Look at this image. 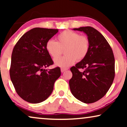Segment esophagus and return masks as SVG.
Masks as SVG:
<instances>
[{
	"mask_svg": "<svg viewBox=\"0 0 127 127\" xmlns=\"http://www.w3.org/2000/svg\"><path fill=\"white\" fill-rule=\"evenodd\" d=\"M67 70L66 69H64V68H61V71L62 73H64L65 70Z\"/></svg>",
	"mask_w": 127,
	"mask_h": 127,
	"instance_id": "esophagus-1",
	"label": "esophagus"
}]
</instances>
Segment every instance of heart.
Returning a JSON list of instances; mask_svg holds the SVG:
<instances>
[{
  "label": "heart",
  "instance_id": "b5f03b06",
  "mask_svg": "<svg viewBox=\"0 0 127 127\" xmlns=\"http://www.w3.org/2000/svg\"><path fill=\"white\" fill-rule=\"evenodd\" d=\"M90 48V41L87 36L79 33L65 30L57 37V42L50 39L46 43V49L53 59L58 58L65 49V55L54 60L57 66L66 68L76 61H81L87 56Z\"/></svg>",
  "mask_w": 127,
  "mask_h": 127
}]
</instances>
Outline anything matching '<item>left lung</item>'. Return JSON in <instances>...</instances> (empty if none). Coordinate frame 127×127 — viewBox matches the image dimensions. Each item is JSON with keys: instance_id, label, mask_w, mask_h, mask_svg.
<instances>
[{"instance_id": "1", "label": "left lung", "mask_w": 127, "mask_h": 127, "mask_svg": "<svg viewBox=\"0 0 127 127\" xmlns=\"http://www.w3.org/2000/svg\"><path fill=\"white\" fill-rule=\"evenodd\" d=\"M86 33L90 41L89 53L72 66L69 87L73 96L86 103L98 101L108 91L115 76V61L112 48L104 36L91 27L74 28ZM83 69L84 71H80Z\"/></svg>"}]
</instances>
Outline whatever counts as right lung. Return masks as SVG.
<instances>
[{
  "mask_svg": "<svg viewBox=\"0 0 127 127\" xmlns=\"http://www.w3.org/2000/svg\"><path fill=\"white\" fill-rule=\"evenodd\" d=\"M58 32L55 29H32L19 39L13 48L10 79L17 94L29 103L46 100L60 77V67L43 69L54 64L46 51V43Z\"/></svg>",
  "mask_w": 127,
  "mask_h": 127,
  "instance_id": "add662e5",
  "label": "right lung"
}]
</instances>
